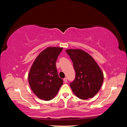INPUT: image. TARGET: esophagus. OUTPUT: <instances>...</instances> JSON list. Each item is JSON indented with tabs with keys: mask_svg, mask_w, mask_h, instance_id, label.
<instances>
[{
	"mask_svg": "<svg viewBox=\"0 0 127 127\" xmlns=\"http://www.w3.org/2000/svg\"><path fill=\"white\" fill-rule=\"evenodd\" d=\"M64 82H65V83L67 82V78H66V77H65V78H64Z\"/></svg>",
	"mask_w": 127,
	"mask_h": 127,
	"instance_id": "1",
	"label": "esophagus"
}]
</instances>
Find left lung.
<instances>
[{"instance_id": "left-lung-1", "label": "left lung", "mask_w": 127, "mask_h": 127, "mask_svg": "<svg viewBox=\"0 0 127 127\" xmlns=\"http://www.w3.org/2000/svg\"><path fill=\"white\" fill-rule=\"evenodd\" d=\"M66 53L73 64L74 80L70 83L73 93L80 99L93 97L99 91L104 74L91 55L81 49H68Z\"/></svg>"}]
</instances>
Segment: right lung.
I'll list each match as a JSON object with an SVG mask.
<instances>
[{"label":"right lung","instance_id":"add662e5","mask_svg":"<svg viewBox=\"0 0 127 127\" xmlns=\"http://www.w3.org/2000/svg\"><path fill=\"white\" fill-rule=\"evenodd\" d=\"M62 50L59 47L47 48L39 54L30 69L29 85L40 99H53L63 85V81L59 77L56 66V61Z\"/></svg>","mask_w":127,"mask_h":127}]
</instances>
